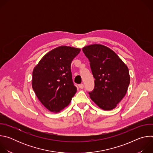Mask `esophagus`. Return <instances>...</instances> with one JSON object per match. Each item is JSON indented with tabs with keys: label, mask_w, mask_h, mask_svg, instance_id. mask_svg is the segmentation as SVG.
<instances>
[{
	"label": "esophagus",
	"mask_w": 153,
	"mask_h": 153,
	"mask_svg": "<svg viewBox=\"0 0 153 153\" xmlns=\"http://www.w3.org/2000/svg\"><path fill=\"white\" fill-rule=\"evenodd\" d=\"M79 88H80V89H83V88H84V85H83V83H81V84H80V85H79Z\"/></svg>",
	"instance_id": "obj_1"
}]
</instances>
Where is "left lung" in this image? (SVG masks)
Masks as SVG:
<instances>
[{"label":"left lung","mask_w":153,"mask_h":153,"mask_svg":"<svg viewBox=\"0 0 153 153\" xmlns=\"http://www.w3.org/2000/svg\"><path fill=\"white\" fill-rule=\"evenodd\" d=\"M90 61L94 80L91 100L104 110L114 109L126 93L130 82L129 70L117 54L104 45L94 44L83 48Z\"/></svg>","instance_id":"1"}]
</instances>
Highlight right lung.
I'll return each instance as SVG.
<instances>
[{
	"mask_svg": "<svg viewBox=\"0 0 153 153\" xmlns=\"http://www.w3.org/2000/svg\"><path fill=\"white\" fill-rule=\"evenodd\" d=\"M80 49L61 46L48 52L33 71L32 87L40 102L51 112L67 106L77 91L71 64Z\"/></svg>",
	"mask_w": 153,
	"mask_h": 153,
	"instance_id": "obj_1",
	"label": "right lung"
}]
</instances>
